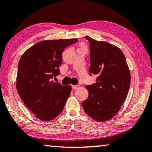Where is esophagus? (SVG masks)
Masks as SVG:
<instances>
[{"mask_svg": "<svg viewBox=\"0 0 152 152\" xmlns=\"http://www.w3.org/2000/svg\"><path fill=\"white\" fill-rule=\"evenodd\" d=\"M79 87H80L79 85H72V88L73 90H77V89H78Z\"/></svg>", "mask_w": 152, "mask_h": 152, "instance_id": "1", "label": "esophagus"}]
</instances>
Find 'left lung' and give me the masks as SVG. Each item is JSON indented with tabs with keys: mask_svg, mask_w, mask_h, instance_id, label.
I'll use <instances>...</instances> for the list:
<instances>
[{
	"mask_svg": "<svg viewBox=\"0 0 152 152\" xmlns=\"http://www.w3.org/2000/svg\"><path fill=\"white\" fill-rule=\"evenodd\" d=\"M90 42L89 72L96 82L87 85L88 99L82 102L84 111L98 122L106 121L117 113L125 101L130 84L126 58L117 47L85 36Z\"/></svg>",
	"mask_w": 152,
	"mask_h": 152,
	"instance_id": "obj_1",
	"label": "left lung"
}]
</instances>
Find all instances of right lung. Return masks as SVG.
<instances>
[{
  "label": "right lung",
  "instance_id": "right-lung-1",
  "mask_svg": "<svg viewBox=\"0 0 152 152\" xmlns=\"http://www.w3.org/2000/svg\"><path fill=\"white\" fill-rule=\"evenodd\" d=\"M77 39L43 41L28 49L18 66L16 88L27 107L39 119L49 121L61 113L69 97L70 86L53 82L60 74L62 54Z\"/></svg>",
  "mask_w": 152,
  "mask_h": 152
}]
</instances>
